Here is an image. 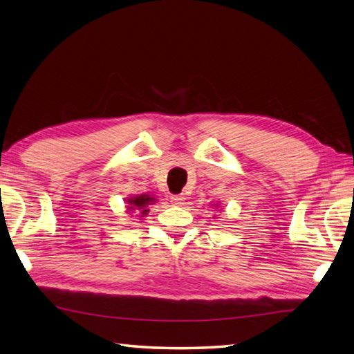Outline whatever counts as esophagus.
Instances as JSON below:
<instances>
[{
    "label": "esophagus",
    "instance_id": "obj_1",
    "mask_svg": "<svg viewBox=\"0 0 354 354\" xmlns=\"http://www.w3.org/2000/svg\"><path fill=\"white\" fill-rule=\"evenodd\" d=\"M171 201H172V205L182 206L183 201H185V196H183V194H177V196H171Z\"/></svg>",
    "mask_w": 354,
    "mask_h": 354
}]
</instances>
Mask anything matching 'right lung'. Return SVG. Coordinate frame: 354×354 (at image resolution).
Listing matches in <instances>:
<instances>
[{"label": "right lung", "instance_id": "1", "mask_svg": "<svg viewBox=\"0 0 354 354\" xmlns=\"http://www.w3.org/2000/svg\"><path fill=\"white\" fill-rule=\"evenodd\" d=\"M154 198L149 197V196H145V194H142V196H136L133 198H129V206L128 209H131V211H142V214H147L148 209H145L151 201H153Z\"/></svg>", "mask_w": 354, "mask_h": 354}]
</instances>
